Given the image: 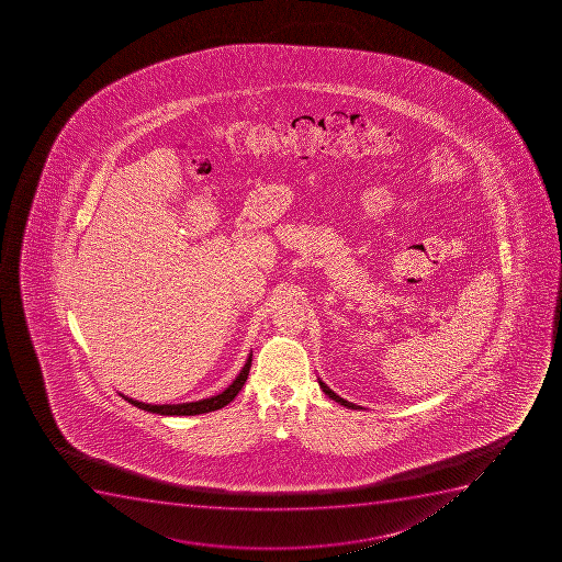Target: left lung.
<instances>
[{
	"instance_id": "left-lung-1",
	"label": "left lung",
	"mask_w": 562,
	"mask_h": 562,
	"mask_svg": "<svg viewBox=\"0 0 562 562\" xmlns=\"http://www.w3.org/2000/svg\"><path fill=\"white\" fill-rule=\"evenodd\" d=\"M318 384H321V389H323L324 394L328 395L329 400L337 401L339 405L346 406V408H351V411H362V406L356 405V403H350V401L342 400L340 395L335 394L334 390L329 389L328 384L324 383L323 379H318Z\"/></svg>"
}]
</instances>
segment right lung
Instances as JSON below:
<instances>
[{"instance_id":"add662e5","label":"right lung","mask_w":562,"mask_h":562,"mask_svg":"<svg viewBox=\"0 0 562 562\" xmlns=\"http://www.w3.org/2000/svg\"><path fill=\"white\" fill-rule=\"evenodd\" d=\"M250 361H252V351H250L244 368L239 370L233 383L228 384L227 389L223 390L222 394L212 395V397H206V400L178 403V405H151V403L132 400L128 395H123L124 400L128 401L130 405L137 406L140 411L151 412V414H159V416H195V414L220 411L223 406L228 405V403L238 395L241 386H244L245 381H247V375H249Z\"/></svg>"}]
</instances>
